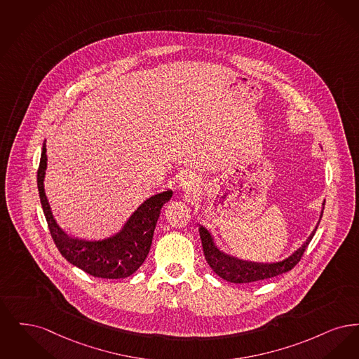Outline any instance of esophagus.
<instances>
[{"instance_id":"34e87169","label":"esophagus","mask_w":359,"mask_h":359,"mask_svg":"<svg viewBox=\"0 0 359 359\" xmlns=\"http://www.w3.org/2000/svg\"><path fill=\"white\" fill-rule=\"evenodd\" d=\"M180 185L187 191H194L198 187V178L190 172H185L180 178Z\"/></svg>"}]
</instances>
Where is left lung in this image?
Segmentation results:
<instances>
[{
  "mask_svg": "<svg viewBox=\"0 0 359 359\" xmlns=\"http://www.w3.org/2000/svg\"><path fill=\"white\" fill-rule=\"evenodd\" d=\"M316 229L318 226L313 229L307 241L292 256L273 264H256V263L241 262L219 252L213 243L212 236L203 226H200V237L203 241V255L209 266L224 280L241 284V283H253V281L271 279L291 271L300 262Z\"/></svg>",
  "mask_w": 359,
  "mask_h": 359,
  "instance_id": "8db88e82",
  "label": "left lung"
}]
</instances>
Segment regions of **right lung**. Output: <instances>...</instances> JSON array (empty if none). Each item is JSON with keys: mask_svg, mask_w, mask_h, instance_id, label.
Listing matches in <instances>:
<instances>
[{"mask_svg": "<svg viewBox=\"0 0 359 359\" xmlns=\"http://www.w3.org/2000/svg\"><path fill=\"white\" fill-rule=\"evenodd\" d=\"M47 149L43 144L37 170V187L50 236L64 259L88 275L102 279H123L133 275L149 255L156 221L163 203L172 198V190L150 197L134 212L121 233L102 241L72 238L53 219L44 193Z\"/></svg>", "mask_w": 359, "mask_h": 359, "instance_id": "1", "label": "right lung"}]
</instances>
